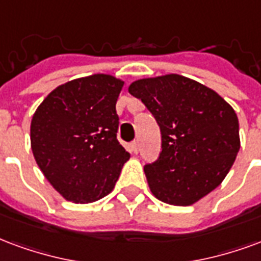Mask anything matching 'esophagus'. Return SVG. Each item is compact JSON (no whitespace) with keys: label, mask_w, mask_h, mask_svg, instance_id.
Here are the masks:
<instances>
[{"label":"esophagus","mask_w":261,"mask_h":261,"mask_svg":"<svg viewBox=\"0 0 261 261\" xmlns=\"http://www.w3.org/2000/svg\"><path fill=\"white\" fill-rule=\"evenodd\" d=\"M131 150H133L134 153H138V150H140V142H138V141H133V142H131Z\"/></svg>","instance_id":"1"}]
</instances>
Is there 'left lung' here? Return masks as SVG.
Segmentation results:
<instances>
[{"mask_svg": "<svg viewBox=\"0 0 261 261\" xmlns=\"http://www.w3.org/2000/svg\"><path fill=\"white\" fill-rule=\"evenodd\" d=\"M153 115L162 152L144 166L152 194L188 206L217 188L239 150L237 113L200 83L178 74L144 79L128 88Z\"/></svg>", "mask_w": 261, "mask_h": 261, "instance_id": "8db88e82", "label": "left lung"}]
</instances>
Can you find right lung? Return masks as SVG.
Masks as SVG:
<instances>
[{"instance_id": "right-lung-1", "label": "right lung", "mask_w": 261, "mask_h": 261, "mask_svg": "<svg viewBox=\"0 0 261 261\" xmlns=\"http://www.w3.org/2000/svg\"><path fill=\"white\" fill-rule=\"evenodd\" d=\"M121 87L108 74L77 79L55 88L33 116V155L67 200L88 203L106 196L130 159L117 140Z\"/></svg>"}]
</instances>
